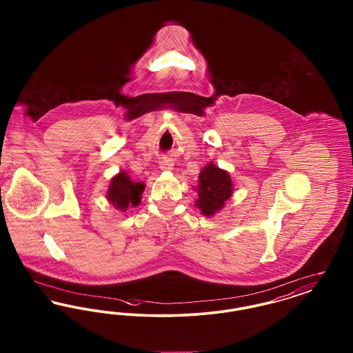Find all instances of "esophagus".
I'll return each instance as SVG.
<instances>
[{
	"label": "esophagus",
	"mask_w": 353,
	"mask_h": 353,
	"mask_svg": "<svg viewBox=\"0 0 353 353\" xmlns=\"http://www.w3.org/2000/svg\"><path fill=\"white\" fill-rule=\"evenodd\" d=\"M160 165H161L160 168L169 170V169H172V165H173V164H172L169 160H164V161H161V164H160Z\"/></svg>",
	"instance_id": "1"
}]
</instances>
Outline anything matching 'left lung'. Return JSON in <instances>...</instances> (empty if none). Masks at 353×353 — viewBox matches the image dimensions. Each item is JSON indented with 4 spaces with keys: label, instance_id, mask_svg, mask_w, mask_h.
Here are the masks:
<instances>
[{
    "label": "left lung",
    "instance_id": "1",
    "mask_svg": "<svg viewBox=\"0 0 353 353\" xmlns=\"http://www.w3.org/2000/svg\"><path fill=\"white\" fill-rule=\"evenodd\" d=\"M199 177V200L196 203L203 216H213L233 194L232 179L228 172L216 167L213 163L202 169Z\"/></svg>",
    "mask_w": 353,
    "mask_h": 353
}]
</instances>
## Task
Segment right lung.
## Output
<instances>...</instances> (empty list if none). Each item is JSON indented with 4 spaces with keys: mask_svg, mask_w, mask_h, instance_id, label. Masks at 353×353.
Segmentation results:
<instances>
[{
    "mask_svg": "<svg viewBox=\"0 0 353 353\" xmlns=\"http://www.w3.org/2000/svg\"><path fill=\"white\" fill-rule=\"evenodd\" d=\"M143 190V183H132L130 177L121 172L111 180L107 199L117 209L125 212L130 206L140 203Z\"/></svg>",
    "mask_w": 353,
    "mask_h": 353,
    "instance_id": "obj_1",
    "label": "right lung"
}]
</instances>
